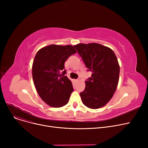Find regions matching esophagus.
I'll return each instance as SVG.
<instances>
[{"instance_id": "obj_1", "label": "esophagus", "mask_w": 148, "mask_h": 148, "mask_svg": "<svg viewBox=\"0 0 148 148\" xmlns=\"http://www.w3.org/2000/svg\"><path fill=\"white\" fill-rule=\"evenodd\" d=\"M74 80H75V82H78L80 80V79H79V78H78V79H75Z\"/></svg>"}]
</instances>
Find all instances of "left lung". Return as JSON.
<instances>
[{"mask_svg":"<svg viewBox=\"0 0 148 148\" xmlns=\"http://www.w3.org/2000/svg\"><path fill=\"white\" fill-rule=\"evenodd\" d=\"M74 47L88 71L92 73L80 94L82 102L92 109L102 107L111 99L118 86L120 68L117 58L111 49L97 43H81Z\"/></svg>","mask_w":148,"mask_h":148,"instance_id":"8db88e82","label":"left lung"}]
</instances>
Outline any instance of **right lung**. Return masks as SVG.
<instances>
[{
  "label": "right lung",
  "instance_id": "right-lung-1",
  "mask_svg": "<svg viewBox=\"0 0 148 148\" xmlns=\"http://www.w3.org/2000/svg\"><path fill=\"white\" fill-rule=\"evenodd\" d=\"M77 52L71 45H50L36 54L32 65V77L38 94L44 101L53 107L66 105L74 90L65 75L66 60Z\"/></svg>",
  "mask_w": 148,
  "mask_h": 148
}]
</instances>
